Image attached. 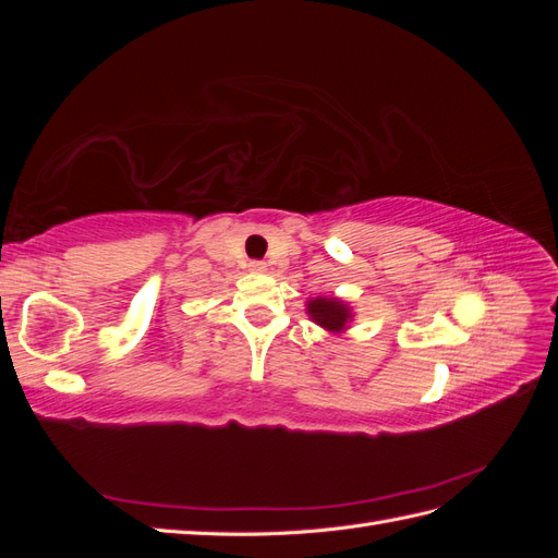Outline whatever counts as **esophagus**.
I'll use <instances>...</instances> for the list:
<instances>
[{
	"label": "esophagus",
	"mask_w": 558,
	"mask_h": 558,
	"mask_svg": "<svg viewBox=\"0 0 558 558\" xmlns=\"http://www.w3.org/2000/svg\"><path fill=\"white\" fill-rule=\"evenodd\" d=\"M248 272H253V275H265V272H267V263H263V260H251V263H248Z\"/></svg>",
	"instance_id": "obj_1"
}]
</instances>
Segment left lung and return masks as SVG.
I'll list each match as a JSON object with an SVG mask.
<instances>
[{
  "instance_id": "left-lung-1",
  "label": "left lung",
  "mask_w": 558,
  "mask_h": 558,
  "mask_svg": "<svg viewBox=\"0 0 558 558\" xmlns=\"http://www.w3.org/2000/svg\"><path fill=\"white\" fill-rule=\"evenodd\" d=\"M307 314L316 326L330 335H342L353 324V310L347 300L337 295H316L307 300Z\"/></svg>"
}]
</instances>
